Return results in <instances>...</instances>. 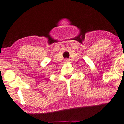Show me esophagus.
<instances>
[{
	"instance_id": "34e87169",
	"label": "esophagus",
	"mask_w": 124,
	"mask_h": 124,
	"mask_svg": "<svg viewBox=\"0 0 124 124\" xmlns=\"http://www.w3.org/2000/svg\"><path fill=\"white\" fill-rule=\"evenodd\" d=\"M68 61H69V60H68V59L65 60V62H68Z\"/></svg>"
}]
</instances>
